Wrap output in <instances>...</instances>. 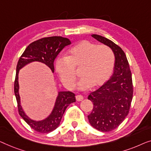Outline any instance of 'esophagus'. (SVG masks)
Here are the masks:
<instances>
[{"mask_svg": "<svg viewBox=\"0 0 151 151\" xmlns=\"http://www.w3.org/2000/svg\"><path fill=\"white\" fill-rule=\"evenodd\" d=\"M76 100L77 101H81L82 100H83V96H81V95H76Z\"/></svg>", "mask_w": 151, "mask_h": 151, "instance_id": "esophagus-1", "label": "esophagus"}]
</instances>
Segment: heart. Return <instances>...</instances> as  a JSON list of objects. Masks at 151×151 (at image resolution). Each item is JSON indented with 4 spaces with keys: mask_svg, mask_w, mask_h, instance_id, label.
Instances as JSON below:
<instances>
[{
    "mask_svg": "<svg viewBox=\"0 0 151 151\" xmlns=\"http://www.w3.org/2000/svg\"><path fill=\"white\" fill-rule=\"evenodd\" d=\"M115 58L112 50L107 46L97 45L83 40L69 50L66 57L57 59L55 68L65 88H75V70L80 68L81 76L78 88L86 90L103 86L113 73Z\"/></svg>",
    "mask_w": 151,
    "mask_h": 151,
    "instance_id": "heart-1",
    "label": "heart"
}]
</instances>
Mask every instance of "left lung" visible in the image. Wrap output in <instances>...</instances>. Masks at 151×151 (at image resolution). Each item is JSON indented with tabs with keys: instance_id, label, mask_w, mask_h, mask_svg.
<instances>
[{
	"instance_id": "1",
	"label": "left lung",
	"mask_w": 151,
	"mask_h": 151,
	"mask_svg": "<svg viewBox=\"0 0 151 151\" xmlns=\"http://www.w3.org/2000/svg\"><path fill=\"white\" fill-rule=\"evenodd\" d=\"M92 36L109 46L115 57L113 75L88 98L94 105L88 116L89 122L98 131L109 132L117 128L128 115L133 99L132 76L122 48L103 36L96 34Z\"/></svg>"
}]
</instances>
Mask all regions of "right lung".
Instances as JSON below:
<instances>
[{"label":"right lung","instance_id":"right-lung-1","mask_svg":"<svg viewBox=\"0 0 151 151\" xmlns=\"http://www.w3.org/2000/svg\"><path fill=\"white\" fill-rule=\"evenodd\" d=\"M70 44L71 42L68 38L60 36L42 38L32 42L27 46L19 59L17 64L14 82V93L18 103L19 114L33 130L39 133H50L59 127L68 106L76 101L75 94L69 91H59L54 107L50 115L43 120H34L25 114L21 105L20 96L19 94V71L29 63L37 61L47 65L53 73L55 71V59L65 46Z\"/></svg>","mask_w":151,"mask_h":151}]
</instances>
